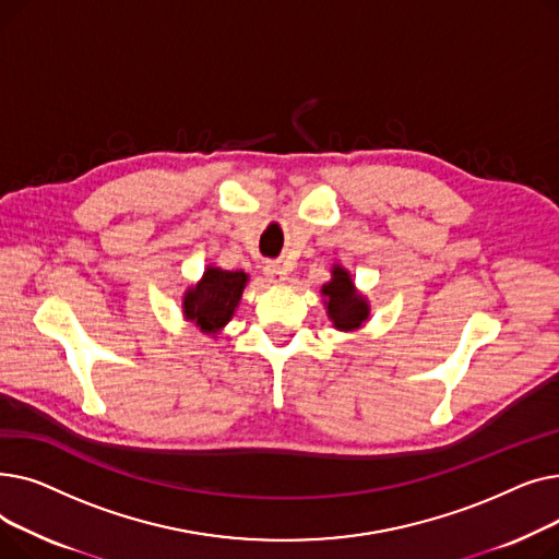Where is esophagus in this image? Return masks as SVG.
<instances>
[{
  "label": "esophagus",
  "instance_id": "obj_1",
  "mask_svg": "<svg viewBox=\"0 0 559 559\" xmlns=\"http://www.w3.org/2000/svg\"><path fill=\"white\" fill-rule=\"evenodd\" d=\"M264 276L270 278V283H283L287 281V270L278 262H270L267 267H264Z\"/></svg>",
  "mask_w": 559,
  "mask_h": 559
}]
</instances>
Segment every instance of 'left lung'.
Segmentation results:
<instances>
[{
    "label": "left lung",
    "mask_w": 559,
    "mask_h": 559,
    "mask_svg": "<svg viewBox=\"0 0 559 559\" xmlns=\"http://www.w3.org/2000/svg\"><path fill=\"white\" fill-rule=\"evenodd\" d=\"M321 295L326 297L324 304L337 331H358L369 319L367 299L356 289L354 281H350V274L344 267H340V264H333L331 281L321 287Z\"/></svg>",
    "instance_id": "1"
}]
</instances>
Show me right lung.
I'll return each mask as SVG.
<instances>
[{"label": "right lung", "instance_id": "1", "mask_svg": "<svg viewBox=\"0 0 559 559\" xmlns=\"http://www.w3.org/2000/svg\"><path fill=\"white\" fill-rule=\"evenodd\" d=\"M249 276L245 272H226L205 267L201 281L183 295V317L205 335H217L235 314Z\"/></svg>", "mask_w": 559, "mask_h": 559}]
</instances>
